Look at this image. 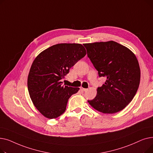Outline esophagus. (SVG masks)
<instances>
[{
    "label": "esophagus",
    "instance_id": "obj_1",
    "mask_svg": "<svg viewBox=\"0 0 153 153\" xmlns=\"http://www.w3.org/2000/svg\"><path fill=\"white\" fill-rule=\"evenodd\" d=\"M80 89H81V90L82 91H87L88 89H84V88H83V87H80Z\"/></svg>",
    "mask_w": 153,
    "mask_h": 153
}]
</instances>
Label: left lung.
<instances>
[{"mask_svg":"<svg viewBox=\"0 0 153 153\" xmlns=\"http://www.w3.org/2000/svg\"><path fill=\"white\" fill-rule=\"evenodd\" d=\"M87 56L100 77L106 81L88 103L103 114H112L125 108L138 91L140 68L134 54L114 41L85 43Z\"/></svg>","mask_w":153,"mask_h":153,"instance_id":"obj_1","label":"left lung"}]
</instances>
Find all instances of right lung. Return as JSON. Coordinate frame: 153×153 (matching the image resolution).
I'll return each mask as SVG.
<instances>
[{
    "mask_svg": "<svg viewBox=\"0 0 153 153\" xmlns=\"http://www.w3.org/2000/svg\"><path fill=\"white\" fill-rule=\"evenodd\" d=\"M85 54L81 44L60 43L45 50L33 61L28 76V90L34 106L45 117L61 115L69 97L79 90L62 85L61 80Z\"/></svg>",
    "mask_w": 153,
    "mask_h": 153,
    "instance_id": "add662e5",
    "label": "right lung"
}]
</instances>
